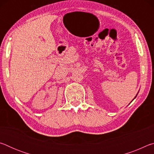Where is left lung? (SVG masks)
Wrapping results in <instances>:
<instances>
[{
	"label": "left lung",
	"instance_id": "obj_1",
	"mask_svg": "<svg viewBox=\"0 0 154 154\" xmlns=\"http://www.w3.org/2000/svg\"><path fill=\"white\" fill-rule=\"evenodd\" d=\"M138 93H139V92H138ZM138 93H137V94H138ZM137 95H136V96H135V97L134 98V99L135 98H136V97H137ZM134 99H133V100H134ZM132 101H131V102H132Z\"/></svg>",
	"mask_w": 154,
	"mask_h": 154
}]
</instances>
